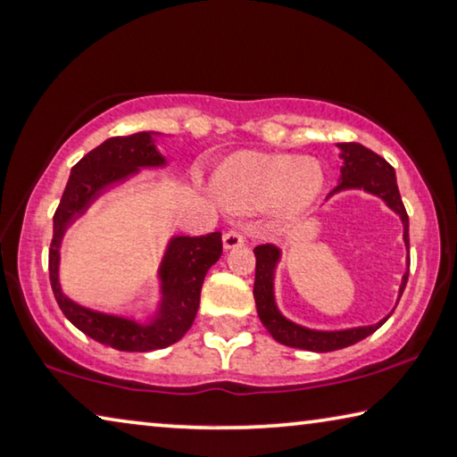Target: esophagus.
<instances>
[{"label":"esophagus","mask_w":457,"mask_h":457,"mask_svg":"<svg viewBox=\"0 0 457 457\" xmlns=\"http://www.w3.org/2000/svg\"><path fill=\"white\" fill-rule=\"evenodd\" d=\"M240 245H244V236L240 234V231L229 229L223 234V248L234 250V248H240Z\"/></svg>","instance_id":"esophagus-1"}]
</instances>
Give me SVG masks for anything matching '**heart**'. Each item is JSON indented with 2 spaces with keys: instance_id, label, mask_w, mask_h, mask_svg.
I'll list each match as a JSON object with an SVG mask.
<instances>
[{
  "instance_id": "obj_1",
  "label": "heart",
  "mask_w": 457,
  "mask_h": 457,
  "mask_svg": "<svg viewBox=\"0 0 457 457\" xmlns=\"http://www.w3.org/2000/svg\"><path fill=\"white\" fill-rule=\"evenodd\" d=\"M325 172L315 158L240 150L213 172L215 197L231 212L252 213L268 207L277 223H293L320 199Z\"/></svg>"
}]
</instances>
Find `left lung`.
Instances as JSON below:
<instances>
[{"instance_id":"obj_1","label":"left lung","mask_w":457,"mask_h":457,"mask_svg":"<svg viewBox=\"0 0 457 457\" xmlns=\"http://www.w3.org/2000/svg\"><path fill=\"white\" fill-rule=\"evenodd\" d=\"M339 158H342V169H339L337 187L329 193V197L344 191H364L374 195L386 203L388 209L401 217L403 221V240L409 252V215L404 212L401 193L396 187L395 169L385 158L368 150L358 142H342L337 144ZM328 197V199H329ZM256 256V280H254V299L260 321H262L268 333L277 339L278 344L288 347H299V350L309 352H333L342 347L353 345L361 339L372 336V333L382 328L386 320L393 315V311L372 325H360V328L347 329H311L305 325H299L280 313L274 296V277H277V266L282 258V250L274 244H262L254 248ZM409 278V254H407V272L403 274L401 287H398V299L407 287ZM396 299V305H398Z\"/></svg>"}]
</instances>
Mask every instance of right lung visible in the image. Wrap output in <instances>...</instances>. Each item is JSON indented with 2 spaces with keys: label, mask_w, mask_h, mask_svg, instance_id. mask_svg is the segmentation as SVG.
<instances>
[{
  "label": "right lung",
  "mask_w": 457,
  "mask_h": 457,
  "mask_svg": "<svg viewBox=\"0 0 457 457\" xmlns=\"http://www.w3.org/2000/svg\"><path fill=\"white\" fill-rule=\"evenodd\" d=\"M161 132L115 136L93 148L71 169L59 209L53 217L54 234L48 250V272L54 299L64 317L96 342L120 352H152L179 342L195 321L205 274L221 256V234L172 236L158 266L156 313L148 321L105 313L72 301L61 287V245L67 229L87 213L101 195L126 183L142 169H162L169 161L158 152Z\"/></svg>",
  "instance_id": "right-lung-1"
}]
</instances>
